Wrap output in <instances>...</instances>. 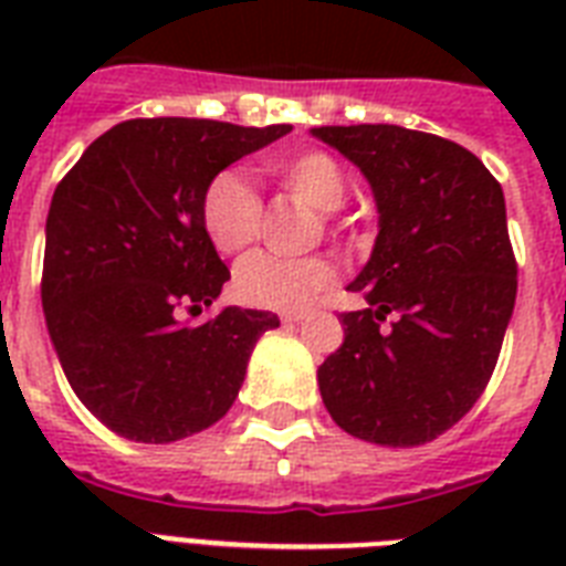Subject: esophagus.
Segmentation results:
<instances>
[{
	"label": "esophagus",
	"mask_w": 566,
	"mask_h": 566,
	"mask_svg": "<svg viewBox=\"0 0 566 566\" xmlns=\"http://www.w3.org/2000/svg\"><path fill=\"white\" fill-rule=\"evenodd\" d=\"M282 319L284 323H300V319H305V311H291V314H282Z\"/></svg>",
	"instance_id": "obj_1"
}]
</instances>
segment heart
I'll return each instance as SVG.
<instances>
[{
	"label": "heart",
	"instance_id": "obj_1",
	"mask_svg": "<svg viewBox=\"0 0 566 566\" xmlns=\"http://www.w3.org/2000/svg\"><path fill=\"white\" fill-rule=\"evenodd\" d=\"M266 170L282 181L296 202L311 211L332 213L346 196V176L340 164L326 153L279 155L266 161ZM261 226V199L238 172H220L205 188L202 229L222 255L247 249ZM335 282V266L326 258H279L255 252L243 258L234 270V296L252 308L264 311H302L328 291Z\"/></svg>",
	"mask_w": 566,
	"mask_h": 566
}]
</instances>
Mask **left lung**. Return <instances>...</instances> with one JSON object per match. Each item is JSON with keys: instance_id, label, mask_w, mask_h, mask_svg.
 <instances>
[{"instance_id": "1", "label": "left lung", "mask_w": 566, "mask_h": 566, "mask_svg": "<svg viewBox=\"0 0 566 566\" xmlns=\"http://www.w3.org/2000/svg\"><path fill=\"white\" fill-rule=\"evenodd\" d=\"M311 135L364 172L378 208L373 255L340 314L344 346L317 370L332 420L378 447L429 443L475 405L517 300L500 181L470 149L402 126ZM394 316L390 327H381Z\"/></svg>"}]
</instances>
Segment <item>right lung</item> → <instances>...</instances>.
I'll return each instance as SVG.
<instances>
[{
  "mask_svg": "<svg viewBox=\"0 0 566 566\" xmlns=\"http://www.w3.org/2000/svg\"><path fill=\"white\" fill-rule=\"evenodd\" d=\"M291 126L126 119L55 188L40 300L57 361L84 408L137 443H172L226 417L270 311L222 308L229 266L202 229L205 188Z\"/></svg>",
  "mask_w": 566,
  "mask_h": 566,
  "instance_id": "obj_1",
  "label": "right lung"
}]
</instances>
